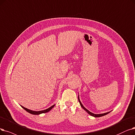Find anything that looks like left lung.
<instances>
[{
    "label": "left lung",
    "instance_id": "left-lung-1",
    "mask_svg": "<svg viewBox=\"0 0 135 135\" xmlns=\"http://www.w3.org/2000/svg\"><path fill=\"white\" fill-rule=\"evenodd\" d=\"M78 101H79V103H80V106L81 107V108H83L85 111H86V112L88 113L90 115H91V116H94V117H95V118H99V117H101V116H104V115H107L108 114H109V113H110V111H109V112H108V113H104V114H94V113H91V112H90V111H89L88 110H87L84 106L83 105V104H81V102H80V99H79V95H78Z\"/></svg>",
    "mask_w": 135,
    "mask_h": 135
}]
</instances>
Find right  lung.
I'll return each instance as SVG.
<instances>
[{
	"label": "right lung",
	"instance_id": "obj_1",
	"mask_svg": "<svg viewBox=\"0 0 135 135\" xmlns=\"http://www.w3.org/2000/svg\"><path fill=\"white\" fill-rule=\"evenodd\" d=\"M55 104L54 105H52V106H51V107H50L49 108H48V109H46V110H41V111H33V110H29V109H27V108H25V107H22V106H21V107L24 109V110H25L27 112H28V113H30V114H33V115H40V114H43V113H47V112H49V111H50L52 108H53L54 107H55Z\"/></svg>",
	"mask_w": 135,
	"mask_h": 135
}]
</instances>
